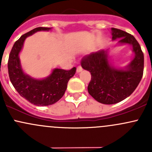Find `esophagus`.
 Wrapping results in <instances>:
<instances>
[{
  "instance_id": "obj_1",
  "label": "esophagus",
  "mask_w": 152,
  "mask_h": 152,
  "mask_svg": "<svg viewBox=\"0 0 152 152\" xmlns=\"http://www.w3.org/2000/svg\"><path fill=\"white\" fill-rule=\"evenodd\" d=\"M82 70V67L81 65H79V66L77 67V68H76V72L77 73H79V72H81Z\"/></svg>"
}]
</instances>
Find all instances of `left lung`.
I'll use <instances>...</instances> for the list:
<instances>
[{
  "label": "left lung",
  "mask_w": 152,
  "mask_h": 152,
  "mask_svg": "<svg viewBox=\"0 0 152 152\" xmlns=\"http://www.w3.org/2000/svg\"><path fill=\"white\" fill-rule=\"evenodd\" d=\"M113 40L132 46L134 57L124 69L116 68L110 64L108 51L100 50L84 56L82 67L91 73L87 87L88 93L97 102L113 104L126 99L137 88L143 74L144 56L141 48L134 36L112 28Z\"/></svg>",
  "instance_id": "8db88e82"
}]
</instances>
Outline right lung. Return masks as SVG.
Segmentation results:
<instances>
[{
	"mask_svg": "<svg viewBox=\"0 0 152 152\" xmlns=\"http://www.w3.org/2000/svg\"><path fill=\"white\" fill-rule=\"evenodd\" d=\"M50 29L51 28L38 27L22 35L14 44L8 61L9 76L15 90L30 103L42 107L53 104L63 96L67 82L74 76L76 70L75 67L69 70L55 68L48 77L42 79H34L23 72L19 53L25 39L37 31Z\"/></svg>",
	"mask_w": 152,
	"mask_h": 152,
	"instance_id": "1",
	"label": "right lung"
}]
</instances>
